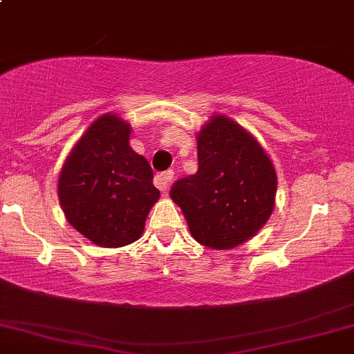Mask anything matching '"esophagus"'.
<instances>
[{
	"label": "esophagus",
	"mask_w": 354,
	"mask_h": 354,
	"mask_svg": "<svg viewBox=\"0 0 354 354\" xmlns=\"http://www.w3.org/2000/svg\"><path fill=\"white\" fill-rule=\"evenodd\" d=\"M173 178H174V171H173V169H168V171L156 174V178H154V185H156L158 188L163 191V193H166V191H168V188H169V183H171Z\"/></svg>",
	"instance_id": "esophagus-1"
}]
</instances>
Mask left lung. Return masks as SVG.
Returning a JSON list of instances; mask_svg holds the SVG:
<instances>
[{
  "mask_svg": "<svg viewBox=\"0 0 354 354\" xmlns=\"http://www.w3.org/2000/svg\"><path fill=\"white\" fill-rule=\"evenodd\" d=\"M198 171L174 183L171 200L191 236L211 250H231L258 233L274 209L278 176L248 129L226 115L196 133Z\"/></svg>",
  "mask_w": 354,
  "mask_h": 354,
  "instance_id": "1",
  "label": "left lung"
}]
</instances>
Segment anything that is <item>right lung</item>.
<instances>
[{
	"mask_svg": "<svg viewBox=\"0 0 354 354\" xmlns=\"http://www.w3.org/2000/svg\"><path fill=\"white\" fill-rule=\"evenodd\" d=\"M129 135L128 121L104 113L76 141L59 171L58 198L64 216L96 246L135 243L160 200L151 166L129 146Z\"/></svg>",
	"mask_w": 354,
	"mask_h": 354,
	"instance_id": "1",
	"label": "right lung"
}]
</instances>
